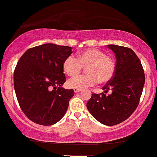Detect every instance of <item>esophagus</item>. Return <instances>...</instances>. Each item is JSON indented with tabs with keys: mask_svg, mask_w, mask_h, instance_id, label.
Wrapping results in <instances>:
<instances>
[{
	"mask_svg": "<svg viewBox=\"0 0 157 157\" xmlns=\"http://www.w3.org/2000/svg\"><path fill=\"white\" fill-rule=\"evenodd\" d=\"M81 89H74V91H75V93H77L79 92V91H80Z\"/></svg>",
	"mask_w": 157,
	"mask_h": 157,
	"instance_id": "esophagus-1",
	"label": "esophagus"
}]
</instances>
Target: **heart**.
I'll list each match as a JSON object with an SVG mask.
<instances>
[{"label": "heart", "mask_w": 157, "mask_h": 157, "mask_svg": "<svg viewBox=\"0 0 157 157\" xmlns=\"http://www.w3.org/2000/svg\"><path fill=\"white\" fill-rule=\"evenodd\" d=\"M64 71L68 76L75 77L86 68L87 75L71 78L68 81L69 87L86 89L94 86L99 81L106 83L112 79L116 70V64L111 57L97 48H89L79 52L77 59L70 55L63 64Z\"/></svg>", "instance_id": "heart-1"}]
</instances>
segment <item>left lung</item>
<instances>
[{
	"label": "left lung",
	"mask_w": 157,
	"mask_h": 157,
	"mask_svg": "<svg viewBox=\"0 0 157 157\" xmlns=\"http://www.w3.org/2000/svg\"><path fill=\"white\" fill-rule=\"evenodd\" d=\"M116 57L113 77L102 87L107 92L93 94L86 104L91 114L105 125H115L125 121L139 105L144 84L145 73L140 59L131 48L117 45H108Z\"/></svg>",
	"instance_id": "left-lung-1"
}]
</instances>
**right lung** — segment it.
Returning <instances> with one entry per match:
<instances>
[{
  "mask_svg": "<svg viewBox=\"0 0 157 157\" xmlns=\"http://www.w3.org/2000/svg\"><path fill=\"white\" fill-rule=\"evenodd\" d=\"M72 48L46 44L29 48L14 71V87L25 115L35 123L52 125L62 119L73 89L62 86L66 79L63 64Z\"/></svg>",
  "mask_w": 157,
  "mask_h": 157,
  "instance_id": "right-lung-1",
  "label": "right lung"
}]
</instances>
